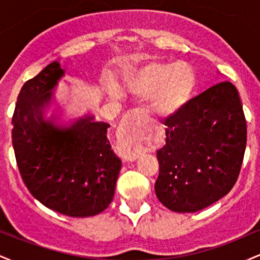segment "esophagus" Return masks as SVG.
<instances>
[{
	"instance_id": "1",
	"label": "esophagus",
	"mask_w": 260,
	"mask_h": 260,
	"mask_svg": "<svg viewBox=\"0 0 260 260\" xmlns=\"http://www.w3.org/2000/svg\"><path fill=\"white\" fill-rule=\"evenodd\" d=\"M148 123V115L139 109L131 110L126 115L121 129V155L124 160L134 161L139 157L137 144Z\"/></svg>"
}]
</instances>
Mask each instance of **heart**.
Returning a JSON list of instances; mask_svg holds the SVG:
<instances>
[{
  "mask_svg": "<svg viewBox=\"0 0 260 260\" xmlns=\"http://www.w3.org/2000/svg\"><path fill=\"white\" fill-rule=\"evenodd\" d=\"M123 85L134 96L149 101V109L160 117L180 112L196 90L193 71L186 64L148 62L133 68L124 77Z\"/></svg>",
  "mask_w": 260,
  "mask_h": 260,
  "instance_id": "obj_1",
  "label": "heart"
}]
</instances>
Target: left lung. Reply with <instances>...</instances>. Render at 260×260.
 I'll return each mask as SVG.
<instances>
[{
  "instance_id": "8db88e82",
  "label": "left lung",
  "mask_w": 260,
  "mask_h": 260,
  "mask_svg": "<svg viewBox=\"0 0 260 260\" xmlns=\"http://www.w3.org/2000/svg\"><path fill=\"white\" fill-rule=\"evenodd\" d=\"M157 150V199L176 213H196L226 196L240 175L247 123L236 86H211L165 121Z\"/></svg>"
}]
</instances>
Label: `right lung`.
Here are the masks:
<instances>
[{
    "label": "right lung",
    "instance_id": "add662e5",
    "mask_svg": "<svg viewBox=\"0 0 260 260\" xmlns=\"http://www.w3.org/2000/svg\"><path fill=\"white\" fill-rule=\"evenodd\" d=\"M63 76L55 61L22 86L12 117V143L34 198L63 215L92 216L112 202L122 162L107 139L109 123L91 115L71 122L49 115L52 89Z\"/></svg>",
    "mask_w": 260,
    "mask_h": 260
}]
</instances>
